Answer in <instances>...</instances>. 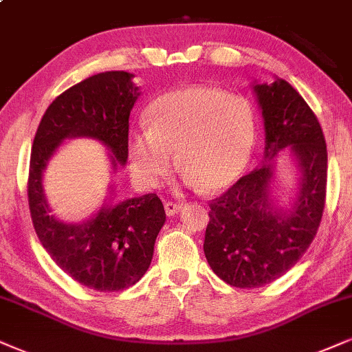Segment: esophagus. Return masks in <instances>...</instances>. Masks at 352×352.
Masks as SVG:
<instances>
[{"label":"esophagus","instance_id":"esophagus-1","mask_svg":"<svg viewBox=\"0 0 352 352\" xmlns=\"http://www.w3.org/2000/svg\"><path fill=\"white\" fill-rule=\"evenodd\" d=\"M183 209V206L181 204H176V202H164V212H166L168 217H173L176 215L177 212Z\"/></svg>","mask_w":352,"mask_h":352}]
</instances>
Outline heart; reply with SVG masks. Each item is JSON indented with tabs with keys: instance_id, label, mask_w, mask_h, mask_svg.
I'll return each instance as SVG.
<instances>
[{
	"instance_id": "1",
	"label": "heart",
	"mask_w": 352,
	"mask_h": 352,
	"mask_svg": "<svg viewBox=\"0 0 352 352\" xmlns=\"http://www.w3.org/2000/svg\"><path fill=\"white\" fill-rule=\"evenodd\" d=\"M258 117L250 99L215 86L169 91L150 104L146 129L132 132L129 156L137 179L155 188L177 163L184 183L210 192L240 179L256 143Z\"/></svg>"
}]
</instances>
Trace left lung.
<instances>
[{"instance_id":"8db88e82","label":"left lung","mask_w":352,"mask_h":352,"mask_svg":"<svg viewBox=\"0 0 352 352\" xmlns=\"http://www.w3.org/2000/svg\"><path fill=\"white\" fill-rule=\"evenodd\" d=\"M264 120L263 164L210 202L204 240L207 263L240 289L284 276L305 254L320 227L327 196L328 153L318 119L282 78L253 85ZM287 149L299 173L298 196L287 210L272 201L275 156Z\"/></svg>"}]
</instances>
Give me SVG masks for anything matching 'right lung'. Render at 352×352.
Wrapping results in <instances>:
<instances>
[{
  "label": "right lung",
  "mask_w": 352,
  "mask_h": 352,
  "mask_svg": "<svg viewBox=\"0 0 352 352\" xmlns=\"http://www.w3.org/2000/svg\"><path fill=\"white\" fill-rule=\"evenodd\" d=\"M133 75L104 72L60 94L43 114L34 137L29 166V209L34 228L50 258L81 285L98 292L129 289L153 258L166 214L156 194L112 204L114 188L86 222L67 223L50 214L43 171L68 138H93L109 150L112 171L129 158V117L140 96Z\"/></svg>",
  "instance_id": "add662e5"
}]
</instances>
